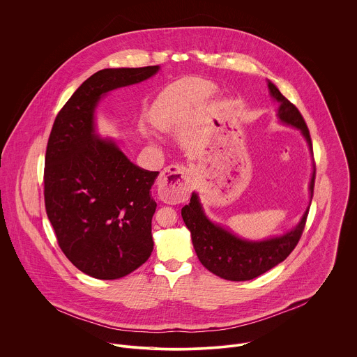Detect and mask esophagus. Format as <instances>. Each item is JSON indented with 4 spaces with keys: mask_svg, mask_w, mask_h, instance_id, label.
Masks as SVG:
<instances>
[{
    "mask_svg": "<svg viewBox=\"0 0 357 357\" xmlns=\"http://www.w3.org/2000/svg\"><path fill=\"white\" fill-rule=\"evenodd\" d=\"M162 199L166 204H181L188 199L192 187V173L184 165H170L158 178Z\"/></svg>",
    "mask_w": 357,
    "mask_h": 357,
    "instance_id": "esophagus-1",
    "label": "esophagus"
}]
</instances>
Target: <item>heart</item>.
<instances>
[{
	"instance_id": "obj_1",
	"label": "heart",
	"mask_w": 357,
	"mask_h": 357,
	"mask_svg": "<svg viewBox=\"0 0 357 357\" xmlns=\"http://www.w3.org/2000/svg\"><path fill=\"white\" fill-rule=\"evenodd\" d=\"M214 92V86L204 79H181L167 86L153 108V121L162 128L167 129L180 111L190 102L204 100Z\"/></svg>"
}]
</instances>
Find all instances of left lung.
<instances>
[{
	"label": "left lung",
	"mask_w": 357,
	"mask_h": 357,
	"mask_svg": "<svg viewBox=\"0 0 357 357\" xmlns=\"http://www.w3.org/2000/svg\"><path fill=\"white\" fill-rule=\"evenodd\" d=\"M268 88L271 91V96L280 102L278 108L279 119L300 129L313 153L309 129L298 108L293 102H289L272 82H268ZM314 177L316 169L313 163V173L309 184L310 201L313 197ZM307 211L309 207L306 208L300 224L293 231L284 234L283 236L261 242L241 239L220 225L213 224L204 215L197 194H192L191 202L181 208V215L187 228L191 231L194 249L204 268L222 279L243 282L252 280L268 272L290 255L301 239Z\"/></svg>",
	"instance_id": "1"
}]
</instances>
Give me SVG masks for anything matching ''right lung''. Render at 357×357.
I'll list each match as a JSON object with an SVG mask.
<instances>
[{
  "mask_svg": "<svg viewBox=\"0 0 357 357\" xmlns=\"http://www.w3.org/2000/svg\"><path fill=\"white\" fill-rule=\"evenodd\" d=\"M159 70L104 68L89 77L59 111L45 153L48 218L66 257L84 273L119 279L153 253L151 187L158 172L132 163L111 140L95 135L102 95L142 82Z\"/></svg>",
  "mask_w": 357,
  "mask_h": 357,
  "instance_id": "1",
  "label": "right lung"
}]
</instances>
